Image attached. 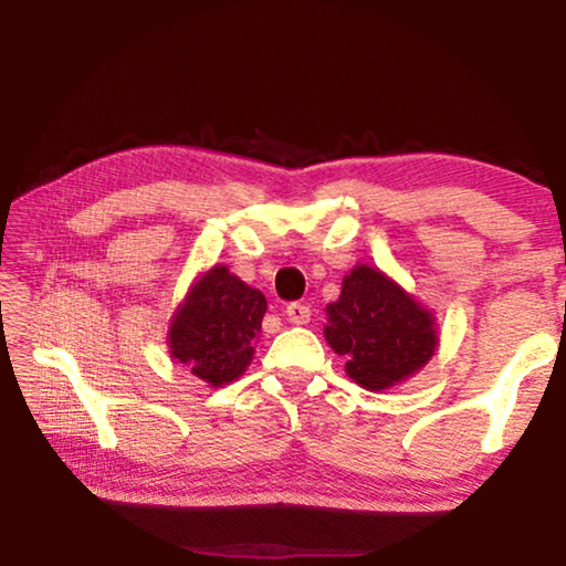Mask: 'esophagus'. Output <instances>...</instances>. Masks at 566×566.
Instances as JSON below:
<instances>
[{
    "mask_svg": "<svg viewBox=\"0 0 566 566\" xmlns=\"http://www.w3.org/2000/svg\"><path fill=\"white\" fill-rule=\"evenodd\" d=\"M285 316H289L293 324H306L312 319V308L306 304H298V301H293V304L285 306Z\"/></svg>",
    "mask_w": 566,
    "mask_h": 566,
    "instance_id": "34e87169",
    "label": "esophagus"
}]
</instances>
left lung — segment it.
Here are the masks:
<instances>
[{
	"label": "left lung",
	"instance_id": "left-lung-1",
	"mask_svg": "<svg viewBox=\"0 0 566 566\" xmlns=\"http://www.w3.org/2000/svg\"><path fill=\"white\" fill-rule=\"evenodd\" d=\"M324 337L345 355L347 376L366 389H389L436 353L432 316L397 283L368 265L345 275L343 293L327 306Z\"/></svg>",
	"mask_w": 566,
	"mask_h": 566
}]
</instances>
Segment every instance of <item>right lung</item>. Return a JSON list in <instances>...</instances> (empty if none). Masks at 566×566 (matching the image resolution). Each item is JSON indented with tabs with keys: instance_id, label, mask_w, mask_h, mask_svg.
Wrapping results in <instances>:
<instances>
[{
	"instance_id": "obj_1",
	"label": "right lung",
	"mask_w": 566,
	"mask_h": 566,
	"mask_svg": "<svg viewBox=\"0 0 566 566\" xmlns=\"http://www.w3.org/2000/svg\"><path fill=\"white\" fill-rule=\"evenodd\" d=\"M268 301L223 265L200 277L169 327L172 358L211 386L234 381L252 360Z\"/></svg>"
}]
</instances>
